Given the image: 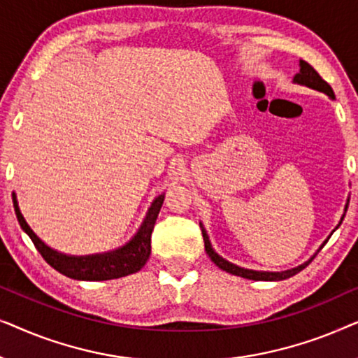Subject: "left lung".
<instances>
[{"label":"left lung","mask_w":358,"mask_h":358,"mask_svg":"<svg viewBox=\"0 0 358 358\" xmlns=\"http://www.w3.org/2000/svg\"><path fill=\"white\" fill-rule=\"evenodd\" d=\"M298 85H305L308 87H311V90H316V91H321L327 94L329 97L334 99V91H332V87L329 86V83L322 80L320 76V73H317L315 68H313L310 63L300 60V73L295 76V80H293ZM202 234H203V243H205V251H207L208 257L212 259V261L217 264L220 268H223L224 272H229L233 273V275H239V277H244V278H249V280H285V278L295 275L300 271H303L308 264L311 261H308L303 264V266L296 267V268H292V271H285V272H256V271H249V268H243V267H238L234 266V264L224 261L223 257H220L217 252L213 251L212 246H210V241H208V236L207 233H205V229L202 228ZM324 246V244H322Z\"/></svg>","instance_id":"8db88e82"}]
</instances>
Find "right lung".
I'll list each match as a JSON object with an SVG mask.
<instances>
[{
    "label": "right lung",
    "instance_id": "obj_1",
    "mask_svg": "<svg viewBox=\"0 0 358 358\" xmlns=\"http://www.w3.org/2000/svg\"><path fill=\"white\" fill-rule=\"evenodd\" d=\"M13 202L14 212H16L17 222L21 224V228L32 239L34 246L37 248L41 256L45 259V262L50 264L55 271L70 278H76V280H110V278H120L130 275L134 272H138L145 266L146 261H148L151 252V233H153L161 205L164 202V194L159 195L153 202V205H151L143 224H141L138 233L135 234V238L129 244L107 254H96V256L81 257L65 256V254L53 251L47 244H43L37 238V234L32 231L31 227L26 223L21 212H19L17 200L14 194Z\"/></svg>",
    "mask_w": 358,
    "mask_h": 358
}]
</instances>
